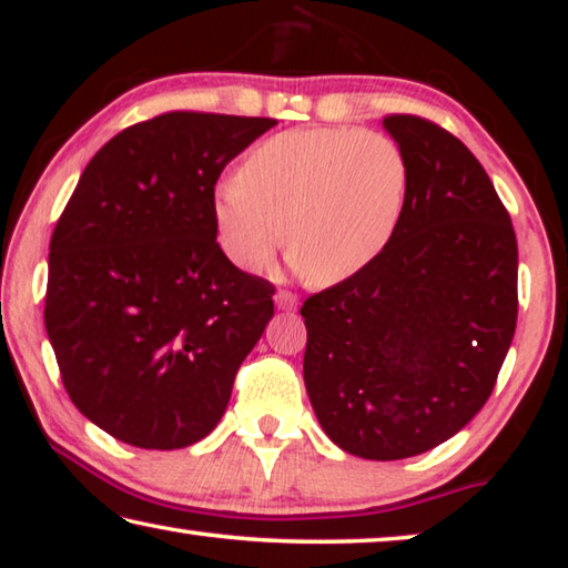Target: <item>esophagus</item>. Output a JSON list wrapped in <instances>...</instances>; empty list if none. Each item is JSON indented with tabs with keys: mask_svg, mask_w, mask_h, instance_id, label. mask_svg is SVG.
Segmentation results:
<instances>
[{
	"mask_svg": "<svg viewBox=\"0 0 568 568\" xmlns=\"http://www.w3.org/2000/svg\"><path fill=\"white\" fill-rule=\"evenodd\" d=\"M275 305H277V311H295L297 297L293 293H277L275 295Z\"/></svg>",
	"mask_w": 568,
	"mask_h": 568,
	"instance_id": "obj_1",
	"label": "esophagus"
}]
</instances>
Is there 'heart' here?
I'll use <instances>...</instances> for the list:
<instances>
[{"label": "heart", "instance_id": "heart-1", "mask_svg": "<svg viewBox=\"0 0 568 568\" xmlns=\"http://www.w3.org/2000/svg\"><path fill=\"white\" fill-rule=\"evenodd\" d=\"M406 195V158L386 134L291 130L250 152L243 178L217 182L213 223L240 271H261L285 237L295 271L328 287L378 261Z\"/></svg>", "mask_w": 568, "mask_h": 568}]
</instances>
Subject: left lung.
I'll use <instances>...</instances> for the list:
<instances>
[{
  "label": "left lung",
  "instance_id": "8db88e82",
  "mask_svg": "<svg viewBox=\"0 0 568 568\" xmlns=\"http://www.w3.org/2000/svg\"><path fill=\"white\" fill-rule=\"evenodd\" d=\"M408 165L396 235L351 281L307 297L305 390L345 454L410 458L484 408L516 331L518 247L494 182L438 124L383 120Z\"/></svg>",
  "mask_w": 568,
  "mask_h": 568
}]
</instances>
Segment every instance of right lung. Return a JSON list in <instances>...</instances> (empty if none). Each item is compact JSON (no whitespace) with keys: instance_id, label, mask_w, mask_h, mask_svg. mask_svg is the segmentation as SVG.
<instances>
[{"instance_id":"add662e5","label":"right lung","mask_w":568,"mask_h":568,"mask_svg":"<svg viewBox=\"0 0 568 568\" xmlns=\"http://www.w3.org/2000/svg\"><path fill=\"white\" fill-rule=\"evenodd\" d=\"M267 118L168 112L84 168L50 243L44 328L84 418L138 448L203 440L273 318L217 245L213 190Z\"/></svg>"}]
</instances>
